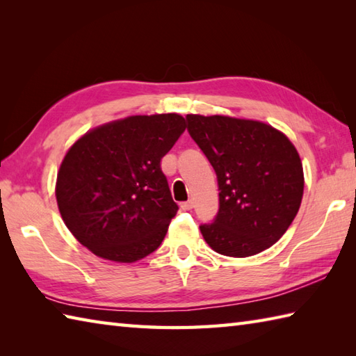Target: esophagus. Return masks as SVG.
<instances>
[{
  "label": "esophagus",
  "mask_w": 356,
  "mask_h": 356,
  "mask_svg": "<svg viewBox=\"0 0 356 356\" xmlns=\"http://www.w3.org/2000/svg\"><path fill=\"white\" fill-rule=\"evenodd\" d=\"M193 207H194L193 200H188V202H182V203H180V208H182L184 211H190V209H193Z\"/></svg>",
  "instance_id": "obj_1"
}]
</instances>
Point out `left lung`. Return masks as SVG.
<instances>
[{"label": "left lung", "instance_id": "left-lung-1", "mask_svg": "<svg viewBox=\"0 0 356 356\" xmlns=\"http://www.w3.org/2000/svg\"><path fill=\"white\" fill-rule=\"evenodd\" d=\"M186 119L220 190L216 220L200 226L209 248L240 259L277 243L303 199V163L293 143L261 120L222 115Z\"/></svg>", "mask_w": 356, "mask_h": 356}]
</instances>
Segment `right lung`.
I'll list each match as a JSON object with an SVG mask.
<instances>
[{"label":"right lung","instance_id":"add662e5","mask_svg":"<svg viewBox=\"0 0 356 356\" xmlns=\"http://www.w3.org/2000/svg\"><path fill=\"white\" fill-rule=\"evenodd\" d=\"M177 113L111 120L82 134L56 177L67 228L95 255L133 263L162 243L179 207L161 168L185 131Z\"/></svg>","mask_w":356,"mask_h":356}]
</instances>
